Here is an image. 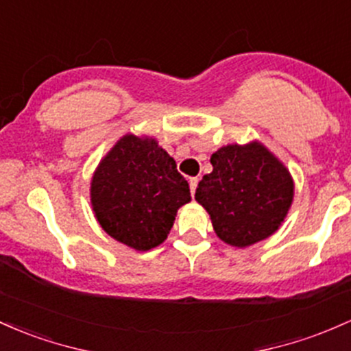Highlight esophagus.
<instances>
[{
	"mask_svg": "<svg viewBox=\"0 0 351 351\" xmlns=\"http://www.w3.org/2000/svg\"><path fill=\"white\" fill-rule=\"evenodd\" d=\"M198 182L199 180L196 178H190V190H191V195H195V191H196V186H198Z\"/></svg>",
	"mask_w": 351,
	"mask_h": 351,
	"instance_id": "obj_1",
	"label": "esophagus"
}]
</instances>
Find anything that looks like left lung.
<instances>
[{
    "label": "left lung",
    "mask_w": 351,
    "mask_h": 351,
    "mask_svg": "<svg viewBox=\"0 0 351 351\" xmlns=\"http://www.w3.org/2000/svg\"><path fill=\"white\" fill-rule=\"evenodd\" d=\"M195 198L225 243L250 246L275 233L293 199L288 169L260 143L228 145L211 155Z\"/></svg>",
    "instance_id": "obj_1"
}]
</instances>
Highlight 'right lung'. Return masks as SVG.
Masks as SVG:
<instances>
[{
    "mask_svg": "<svg viewBox=\"0 0 351 351\" xmlns=\"http://www.w3.org/2000/svg\"><path fill=\"white\" fill-rule=\"evenodd\" d=\"M190 184L153 138L126 134L103 158L91 182V205L114 240L146 252L167 240Z\"/></svg>",
    "mask_w": 351,
    "mask_h": 351,
    "instance_id": "right-lung-1",
    "label": "right lung"
}]
</instances>
